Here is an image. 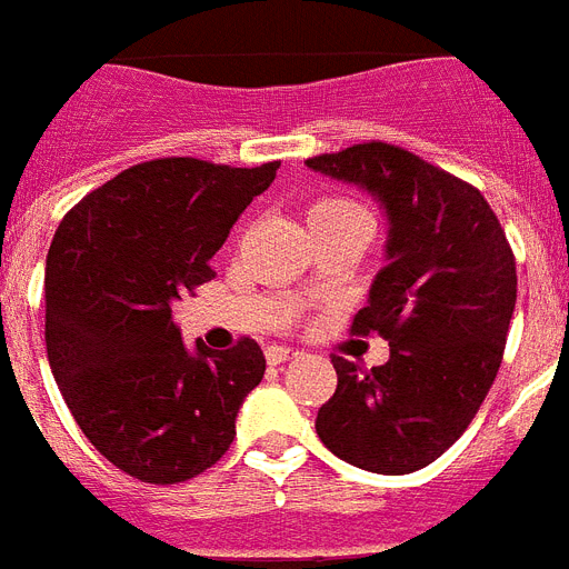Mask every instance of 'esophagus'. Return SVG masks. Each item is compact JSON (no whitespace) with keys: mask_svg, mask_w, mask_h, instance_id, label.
<instances>
[{"mask_svg":"<svg viewBox=\"0 0 569 569\" xmlns=\"http://www.w3.org/2000/svg\"><path fill=\"white\" fill-rule=\"evenodd\" d=\"M295 357H298V350L295 348H283V345H271V348H266V359H269V365L289 362V359Z\"/></svg>","mask_w":569,"mask_h":569,"instance_id":"34e87169","label":"esophagus"}]
</instances>
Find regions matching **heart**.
Here are the masks:
<instances>
[{"mask_svg":"<svg viewBox=\"0 0 569 569\" xmlns=\"http://www.w3.org/2000/svg\"><path fill=\"white\" fill-rule=\"evenodd\" d=\"M362 210H359L353 201H345V198H318L312 201L307 210V224H318V221H336V219H359Z\"/></svg>","mask_w":569,"mask_h":569,"instance_id":"1","label":"heart"}]
</instances>
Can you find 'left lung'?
Returning a JSON list of instances; mask_svg holds the SVG:
<instances>
[{"instance_id":"left-lung-1","label":"left lung","mask_w":569,"mask_h":569,"mask_svg":"<svg viewBox=\"0 0 569 569\" xmlns=\"http://www.w3.org/2000/svg\"><path fill=\"white\" fill-rule=\"evenodd\" d=\"M307 166L368 192L389 224L386 266L353 318L357 332L389 341V362L362 371L332 357L339 386L316 432L348 465L412 473L459 441L500 371L515 253L479 189L397 146L365 142Z\"/></svg>"}]
</instances>
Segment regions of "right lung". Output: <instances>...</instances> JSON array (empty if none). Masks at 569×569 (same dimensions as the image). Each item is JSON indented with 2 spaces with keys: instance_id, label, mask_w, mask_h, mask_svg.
<instances>
[{
  "instance_id": "obj_1",
  "label": "right lung",
  "mask_w": 569,
  "mask_h": 569,
  "mask_svg": "<svg viewBox=\"0 0 569 569\" xmlns=\"http://www.w3.org/2000/svg\"><path fill=\"white\" fill-rule=\"evenodd\" d=\"M280 163L166 157L124 169L67 212L46 257V353L90 445L151 485L198 477L237 436L260 386L257 341L187 348L172 307Z\"/></svg>"
}]
</instances>
